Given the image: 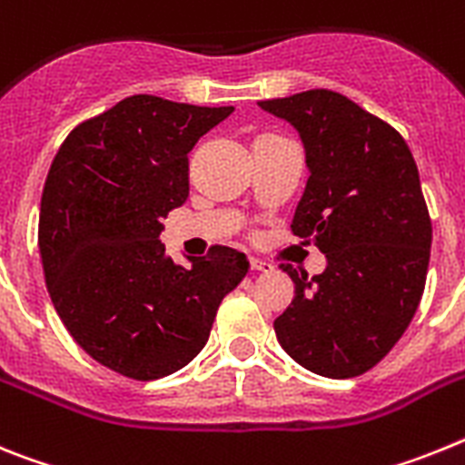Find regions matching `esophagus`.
<instances>
[{
  "label": "esophagus",
  "instance_id": "1",
  "mask_svg": "<svg viewBox=\"0 0 465 465\" xmlns=\"http://www.w3.org/2000/svg\"><path fill=\"white\" fill-rule=\"evenodd\" d=\"M250 269H252V272H269V269H272V264L264 260H257V257H252V260H250Z\"/></svg>",
  "mask_w": 465,
  "mask_h": 465
}]
</instances>
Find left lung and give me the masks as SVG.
<instances>
[{
	"label": "left lung",
	"instance_id": "8db88e82",
	"mask_svg": "<svg viewBox=\"0 0 465 465\" xmlns=\"http://www.w3.org/2000/svg\"><path fill=\"white\" fill-rule=\"evenodd\" d=\"M260 107L304 140L311 175L290 229L328 257L313 278L281 264L294 300L273 330L311 372L358 377L402 337L426 285L433 227L417 163L401 133L341 93L311 88Z\"/></svg>",
	"mask_w": 465,
	"mask_h": 465
}]
</instances>
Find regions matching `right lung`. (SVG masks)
Returning <instances> with one entry per match:
<instances>
[{"instance_id": "1", "label": "right lung", "mask_w": 465, "mask_h": 465, "mask_svg": "<svg viewBox=\"0 0 465 465\" xmlns=\"http://www.w3.org/2000/svg\"><path fill=\"white\" fill-rule=\"evenodd\" d=\"M232 112L131 95L72 128L48 168L39 255L51 302L76 344L128 379L192 362L250 269L227 245L184 269L159 241L189 196V152Z\"/></svg>"}]
</instances>
